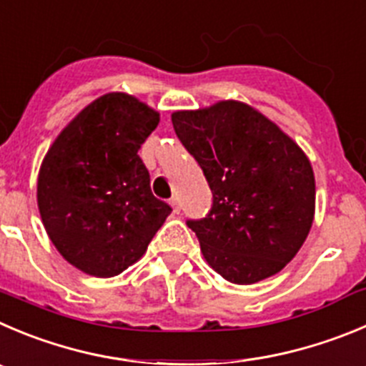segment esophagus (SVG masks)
<instances>
[{
  "instance_id": "1",
  "label": "esophagus",
  "mask_w": 366,
  "mask_h": 366,
  "mask_svg": "<svg viewBox=\"0 0 366 366\" xmlns=\"http://www.w3.org/2000/svg\"><path fill=\"white\" fill-rule=\"evenodd\" d=\"M169 204H172V207H173V213H180V202L177 197H173V199L169 200Z\"/></svg>"
}]
</instances>
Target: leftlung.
I'll list each match as a JSON object with an SVG mask.
<instances>
[{
    "mask_svg": "<svg viewBox=\"0 0 366 366\" xmlns=\"http://www.w3.org/2000/svg\"><path fill=\"white\" fill-rule=\"evenodd\" d=\"M172 122L213 193L209 213L186 222L207 264L240 285L282 271L314 220V173L302 148L238 101L175 112Z\"/></svg>",
    "mask_w": 366,
    "mask_h": 366,
    "instance_id": "8db88e82",
    "label": "left lung"
}]
</instances>
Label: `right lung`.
I'll list each match as a JSON object with an SVG mask.
<instances>
[{"mask_svg":"<svg viewBox=\"0 0 366 366\" xmlns=\"http://www.w3.org/2000/svg\"><path fill=\"white\" fill-rule=\"evenodd\" d=\"M159 114L128 94H106L59 133L43 159L37 206L66 262L99 278L146 252L172 207L155 199L139 149Z\"/></svg>","mask_w":366,"mask_h":366,"instance_id":"1","label":"right lung"}]
</instances>
